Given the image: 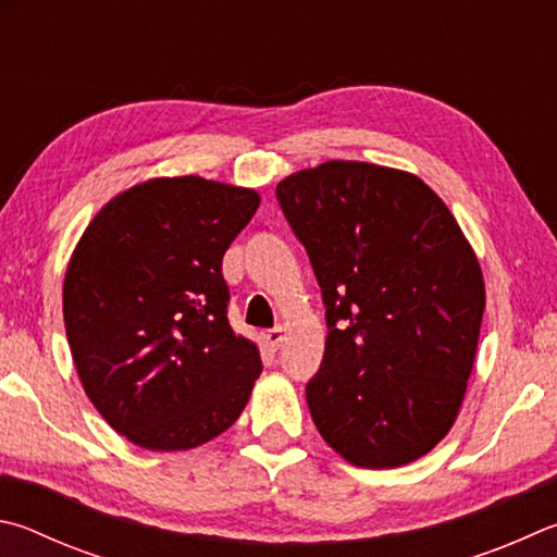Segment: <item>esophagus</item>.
<instances>
[{
  "instance_id": "esophagus-1",
  "label": "esophagus",
  "mask_w": 557,
  "mask_h": 557,
  "mask_svg": "<svg viewBox=\"0 0 557 557\" xmlns=\"http://www.w3.org/2000/svg\"><path fill=\"white\" fill-rule=\"evenodd\" d=\"M263 337H267V345L269 347L276 349L281 343H284V327H281V325L271 327V330H267V335H263Z\"/></svg>"
}]
</instances>
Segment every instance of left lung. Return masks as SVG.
<instances>
[{"mask_svg":"<svg viewBox=\"0 0 557 557\" xmlns=\"http://www.w3.org/2000/svg\"><path fill=\"white\" fill-rule=\"evenodd\" d=\"M313 263L327 339L306 386L313 423L347 462L388 470L450 431L484 313L474 249L413 173L327 161L276 185Z\"/></svg>","mask_w":557,"mask_h":557,"instance_id":"1","label":"left lung"}]
</instances>
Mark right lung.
<instances>
[{"instance_id":"add662e5","label":"right lung","mask_w":557,"mask_h":557,"mask_svg":"<svg viewBox=\"0 0 557 557\" xmlns=\"http://www.w3.org/2000/svg\"><path fill=\"white\" fill-rule=\"evenodd\" d=\"M259 200L200 175L151 178L107 202L77 242L67 345L87 398L129 443L190 450L247 406L261 359L230 327L222 257Z\"/></svg>"}]
</instances>
